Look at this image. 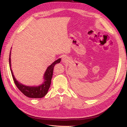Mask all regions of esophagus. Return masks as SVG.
<instances>
[{"instance_id":"esophagus-1","label":"esophagus","mask_w":127,"mask_h":127,"mask_svg":"<svg viewBox=\"0 0 127 127\" xmlns=\"http://www.w3.org/2000/svg\"><path fill=\"white\" fill-rule=\"evenodd\" d=\"M62 63L64 64H66L69 62V58L66 57V56H64L62 58Z\"/></svg>"}]
</instances>
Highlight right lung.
I'll return each instance as SVG.
<instances>
[{
    "label": "right lung",
    "instance_id": "1",
    "mask_svg": "<svg viewBox=\"0 0 127 127\" xmlns=\"http://www.w3.org/2000/svg\"><path fill=\"white\" fill-rule=\"evenodd\" d=\"M10 53H11V51H10L9 59L10 69V71H11L12 76L15 83V85H16L17 88L20 90L21 92H22L23 94H24L25 96H26L28 97L42 98L45 96L47 93H48V90L50 86L51 81L53 74L54 67L55 65L61 62V59L59 58L57 60V61H55L47 68L46 71L44 74V80L42 83H41L39 86H26L19 82L18 81L16 80V78L14 77L11 69V60H10L11 59H10V55L11 54H10Z\"/></svg>",
    "mask_w": 127,
    "mask_h": 127
}]
</instances>
